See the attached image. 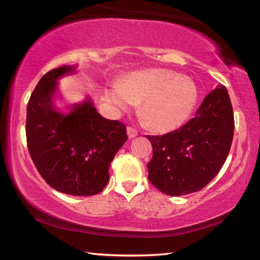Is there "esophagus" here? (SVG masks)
I'll return each mask as SVG.
<instances>
[{
  "instance_id": "obj_1",
  "label": "esophagus",
  "mask_w": 260,
  "mask_h": 260,
  "mask_svg": "<svg viewBox=\"0 0 260 260\" xmlns=\"http://www.w3.org/2000/svg\"><path fill=\"white\" fill-rule=\"evenodd\" d=\"M127 135H128L129 139H134L138 136V131L134 129L133 127H127Z\"/></svg>"
}]
</instances>
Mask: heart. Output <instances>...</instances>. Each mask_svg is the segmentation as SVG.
I'll return each instance as SVG.
<instances>
[{
  "instance_id": "1",
  "label": "heart",
  "mask_w": 260,
  "mask_h": 260,
  "mask_svg": "<svg viewBox=\"0 0 260 260\" xmlns=\"http://www.w3.org/2000/svg\"><path fill=\"white\" fill-rule=\"evenodd\" d=\"M105 99L117 113L140 103V113L151 129L172 132L190 118L199 100L195 82L165 69L131 72L105 90Z\"/></svg>"
}]
</instances>
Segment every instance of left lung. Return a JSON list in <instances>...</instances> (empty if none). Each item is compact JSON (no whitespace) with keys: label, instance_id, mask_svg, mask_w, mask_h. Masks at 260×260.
Masks as SVG:
<instances>
[{"label":"left lung","instance_id":"8db88e82","mask_svg":"<svg viewBox=\"0 0 260 260\" xmlns=\"http://www.w3.org/2000/svg\"><path fill=\"white\" fill-rule=\"evenodd\" d=\"M234 114L226 87L206 96L195 117L181 128L161 136L147 135L152 144L149 180L170 196L204 188L219 173L230 153Z\"/></svg>","mask_w":260,"mask_h":260}]
</instances>
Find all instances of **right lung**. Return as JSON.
I'll return each mask as SVG.
<instances>
[{
  "mask_svg": "<svg viewBox=\"0 0 260 260\" xmlns=\"http://www.w3.org/2000/svg\"><path fill=\"white\" fill-rule=\"evenodd\" d=\"M78 65H64L45 74L27 104L26 138L29 155L41 177L56 190L91 196L109 181V166L127 141L126 126L105 119L89 96L56 107L58 80L77 73Z\"/></svg>",
  "mask_w": 260,
  "mask_h": 260,
  "instance_id": "right-lung-1",
  "label": "right lung"
}]
</instances>
